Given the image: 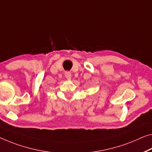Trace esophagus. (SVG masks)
<instances>
[{
  "label": "esophagus",
  "mask_w": 152,
  "mask_h": 152,
  "mask_svg": "<svg viewBox=\"0 0 152 152\" xmlns=\"http://www.w3.org/2000/svg\"><path fill=\"white\" fill-rule=\"evenodd\" d=\"M65 75V77H66V78L67 79H71V73H70V72H66V73H64Z\"/></svg>",
  "instance_id": "esophagus-1"
}]
</instances>
